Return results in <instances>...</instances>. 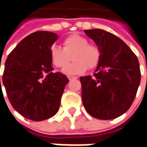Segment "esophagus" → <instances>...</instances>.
<instances>
[{"label": "esophagus", "instance_id": "obj_1", "mask_svg": "<svg viewBox=\"0 0 147 147\" xmlns=\"http://www.w3.org/2000/svg\"><path fill=\"white\" fill-rule=\"evenodd\" d=\"M76 79H77V77H76V76H68L69 80H76Z\"/></svg>", "mask_w": 147, "mask_h": 147}]
</instances>
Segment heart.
Masks as SVG:
<instances>
[{"mask_svg": "<svg viewBox=\"0 0 147 147\" xmlns=\"http://www.w3.org/2000/svg\"><path fill=\"white\" fill-rule=\"evenodd\" d=\"M63 48L53 46L50 50V57L56 67L62 68L68 63L70 55H73V63L66 66L63 72L67 76H76L84 73L88 67L92 69L98 65L100 59V51L97 46L88 43L85 37L74 34L67 37L63 42Z\"/></svg>", "mask_w": 147, "mask_h": 147, "instance_id": "1", "label": "heart"}]
</instances>
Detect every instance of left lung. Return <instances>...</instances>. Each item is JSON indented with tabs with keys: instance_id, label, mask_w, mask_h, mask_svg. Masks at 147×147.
<instances>
[{
	"instance_id": "1",
	"label": "left lung",
	"mask_w": 147,
	"mask_h": 147,
	"mask_svg": "<svg viewBox=\"0 0 147 147\" xmlns=\"http://www.w3.org/2000/svg\"><path fill=\"white\" fill-rule=\"evenodd\" d=\"M100 51L93 76L80 78L82 101L87 112L97 119H114L131 106L140 84L139 62L122 40L109 32L85 30Z\"/></svg>"
}]
</instances>
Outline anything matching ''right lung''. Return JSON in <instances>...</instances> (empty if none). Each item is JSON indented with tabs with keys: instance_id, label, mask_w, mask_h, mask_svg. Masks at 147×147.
I'll list each match as a JSON object with an SVG mask.
<instances>
[{
	"instance_id": "right-lung-1",
	"label": "right lung",
	"mask_w": 147,
	"mask_h": 147,
	"mask_svg": "<svg viewBox=\"0 0 147 147\" xmlns=\"http://www.w3.org/2000/svg\"><path fill=\"white\" fill-rule=\"evenodd\" d=\"M57 39L52 32L32 33L16 46L5 61L2 84L8 98L15 110L27 119L43 121L59 111L69 80L63 74L52 72L50 50Z\"/></svg>"
}]
</instances>
